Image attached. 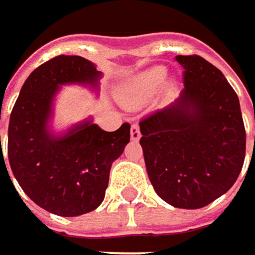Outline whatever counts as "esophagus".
<instances>
[{"mask_svg":"<svg viewBox=\"0 0 255 255\" xmlns=\"http://www.w3.org/2000/svg\"><path fill=\"white\" fill-rule=\"evenodd\" d=\"M129 135H131V140L132 141H138L140 140V137H141V134H140V128L138 126H131V129H129Z\"/></svg>","mask_w":255,"mask_h":255,"instance_id":"obj_1","label":"esophagus"}]
</instances>
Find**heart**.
I'll use <instances>...</instances> for the list:
<instances>
[{
  "label": "heart",
  "instance_id": "b5f03b06",
  "mask_svg": "<svg viewBox=\"0 0 255 255\" xmlns=\"http://www.w3.org/2000/svg\"><path fill=\"white\" fill-rule=\"evenodd\" d=\"M167 74L168 71L162 65L152 66L149 69L138 72L118 88L117 97L120 103L127 109H137L143 106L150 99H153L155 94L161 90L167 79ZM173 87V84H168L170 90Z\"/></svg>",
  "mask_w": 255,
  "mask_h": 255
}]
</instances>
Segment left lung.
<instances>
[{
	"mask_svg": "<svg viewBox=\"0 0 255 255\" xmlns=\"http://www.w3.org/2000/svg\"><path fill=\"white\" fill-rule=\"evenodd\" d=\"M184 88L170 106L140 123L149 180L161 199L202 208L225 195L245 159L239 99L225 75L199 56H177Z\"/></svg>",
	"mask_w": 255,
	"mask_h": 255,
	"instance_id": "8db88e82",
	"label": "left lung"
}]
</instances>
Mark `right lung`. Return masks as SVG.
Returning a JSON list of instances; mask_svg holds the SVG:
<instances>
[{
    "label": "right lung",
    "instance_id": "add662e5",
    "mask_svg": "<svg viewBox=\"0 0 255 255\" xmlns=\"http://www.w3.org/2000/svg\"><path fill=\"white\" fill-rule=\"evenodd\" d=\"M100 79L102 72L93 62L81 56H57L27 77L10 115L13 176L36 205L62 217L90 213L103 202L111 167L129 141L127 123L112 132L91 118L62 132L51 127L62 85H82L97 93ZM1 164L5 167L2 149Z\"/></svg>",
    "mask_w": 255,
    "mask_h": 255
}]
</instances>
